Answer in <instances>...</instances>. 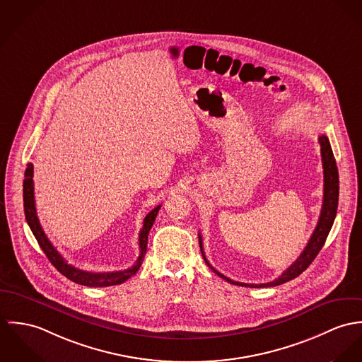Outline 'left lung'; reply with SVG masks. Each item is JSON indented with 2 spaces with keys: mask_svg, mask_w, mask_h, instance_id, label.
Here are the masks:
<instances>
[{
  "mask_svg": "<svg viewBox=\"0 0 362 362\" xmlns=\"http://www.w3.org/2000/svg\"><path fill=\"white\" fill-rule=\"evenodd\" d=\"M320 144H321V156L322 166H323V202H322L321 215H320V221L318 225L311 236V239L308 241L307 247L304 248V251L300 254V257L281 274V276L275 281H268V283H259V284H252V283H241V281H232L229 278H226L225 275H222L221 272H218L215 268H212V265L208 262V259L205 258L204 254V248H202V239L199 233V240H200L201 254L204 257V261L206 262V265L222 279H225L232 284H238V286H244V287H272V286H279L283 284L284 281H291L294 278H297L300 274H303L310 265L311 262L315 259V257L318 255V252L321 251L326 238L332 229V225L334 222L336 218V212H337V202H339V172H337V166L336 161L333 157V151L329 143V139L321 134L318 139Z\"/></svg>",
  "mask_w": 362,
  "mask_h": 362,
  "instance_id": "obj_1",
  "label": "left lung"
}]
</instances>
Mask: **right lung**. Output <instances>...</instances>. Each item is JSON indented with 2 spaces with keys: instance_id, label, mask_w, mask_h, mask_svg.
Segmentation results:
<instances>
[{
  "instance_id": "add662e5",
  "label": "right lung",
  "mask_w": 362,
  "mask_h": 362,
  "mask_svg": "<svg viewBox=\"0 0 362 362\" xmlns=\"http://www.w3.org/2000/svg\"><path fill=\"white\" fill-rule=\"evenodd\" d=\"M23 206H25V216L28 221V225L30 226L36 240L39 243L41 250L49 259V262L61 272L64 276H66L69 281H75L78 284L88 286V287H107V286H115L121 284L123 281L132 278L139 268L141 267V262L144 259L146 251H147V240H148V232L154 225V221L157 218V214L161 208V205L156 206L151 212L147 214V216L143 221V228L139 233V248L140 254L133 267L124 269V271H117V272H86L75 268L74 265L68 264L64 257L55 250V247L48 240L44 230L41 229L40 222L36 212V204H35V186H33V163H28L26 172H25V180H23Z\"/></svg>"
}]
</instances>
